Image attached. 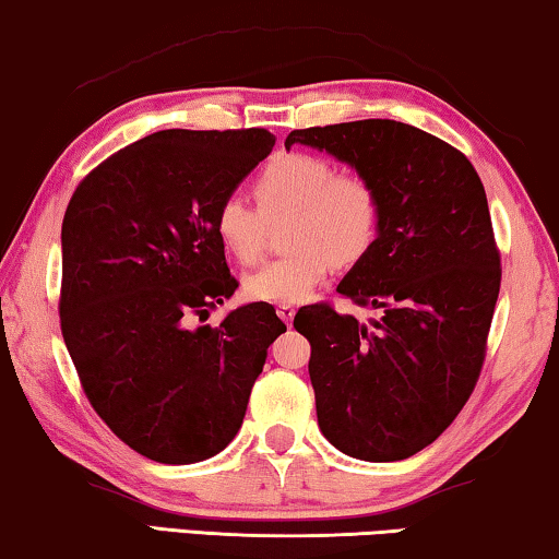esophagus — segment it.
<instances>
[{
	"mask_svg": "<svg viewBox=\"0 0 559 559\" xmlns=\"http://www.w3.org/2000/svg\"><path fill=\"white\" fill-rule=\"evenodd\" d=\"M276 313L281 316L283 321L290 323V321H294V316H296V308L288 306V304H281V306H276Z\"/></svg>",
	"mask_w": 559,
	"mask_h": 559,
	"instance_id": "obj_1",
	"label": "esophagus"
}]
</instances>
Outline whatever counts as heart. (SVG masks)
<instances>
[{"instance_id":"heart-1","label":"heart","mask_w":559,"mask_h":559,"mask_svg":"<svg viewBox=\"0 0 559 559\" xmlns=\"http://www.w3.org/2000/svg\"><path fill=\"white\" fill-rule=\"evenodd\" d=\"M258 209L240 195L223 198L213 215L221 246L238 263L263 251L265 221L290 215V251L246 276V296L261 304H301L329 276L331 265L352 269L377 246L381 193L361 170H336L326 155L278 153L253 180Z\"/></svg>"}]
</instances>
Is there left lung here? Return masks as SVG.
Instances as JSON below:
<instances>
[{
  "label": "left lung",
  "instance_id": "8db88e82",
  "mask_svg": "<svg viewBox=\"0 0 559 559\" xmlns=\"http://www.w3.org/2000/svg\"><path fill=\"white\" fill-rule=\"evenodd\" d=\"M294 143L354 165L381 193L377 246L338 283L379 319L326 301L294 319L311 344L319 427L356 460H406L454 421L485 366L502 283L485 186L462 150L406 122L294 130Z\"/></svg>",
  "mask_w": 559,
  "mask_h": 559
}]
</instances>
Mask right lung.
I'll use <instances>...</instances> for the list:
<instances>
[{"label": "right lung", "mask_w": 559, "mask_h": 559, "mask_svg": "<svg viewBox=\"0 0 559 559\" xmlns=\"http://www.w3.org/2000/svg\"><path fill=\"white\" fill-rule=\"evenodd\" d=\"M273 143L263 128L155 132L90 170L64 211L67 352L99 419L153 462L223 452L286 331L271 304L203 326L207 308L238 288L215 207Z\"/></svg>", "instance_id": "right-lung-1"}]
</instances>
